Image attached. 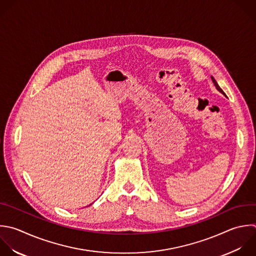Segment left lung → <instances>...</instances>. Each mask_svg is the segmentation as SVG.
<instances>
[{"instance_id": "8db88e82", "label": "left lung", "mask_w": 256, "mask_h": 256, "mask_svg": "<svg viewBox=\"0 0 256 256\" xmlns=\"http://www.w3.org/2000/svg\"><path fill=\"white\" fill-rule=\"evenodd\" d=\"M211 80H212V82H213V84H214V86H215V87H216V89H217V90H218V91H219V92H220V93H222V94H223V95H224V92H223V91H222V89H221V88H220V87H219V85H218V84H217V82H216V80H215V79H214V78H213V77H212V76H211Z\"/></svg>"}]
</instances>
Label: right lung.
<instances>
[{"instance_id": "right-lung-1", "label": "right lung", "mask_w": 256, "mask_h": 256, "mask_svg": "<svg viewBox=\"0 0 256 256\" xmlns=\"http://www.w3.org/2000/svg\"><path fill=\"white\" fill-rule=\"evenodd\" d=\"M90 205H91V204H90Z\"/></svg>"}]
</instances>
